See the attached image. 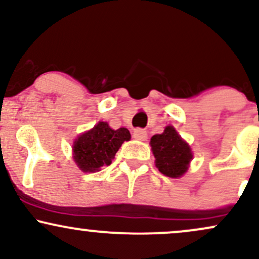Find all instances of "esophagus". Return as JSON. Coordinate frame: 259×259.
I'll return each instance as SVG.
<instances>
[{"label": "esophagus", "instance_id": "obj_1", "mask_svg": "<svg viewBox=\"0 0 259 259\" xmlns=\"http://www.w3.org/2000/svg\"><path fill=\"white\" fill-rule=\"evenodd\" d=\"M134 138L136 140H141V141H145L147 139V132L144 129H135L134 130Z\"/></svg>", "mask_w": 259, "mask_h": 259}]
</instances>
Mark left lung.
Here are the masks:
<instances>
[{
    "label": "left lung",
    "mask_w": 259,
    "mask_h": 259,
    "mask_svg": "<svg viewBox=\"0 0 259 259\" xmlns=\"http://www.w3.org/2000/svg\"><path fill=\"white\" fill-rule=\"evenodd\" d=\"M150 145L160 173L169 178H180L186 173L192 159L191 148L173 126H165L162 134L153 135Z\"/></svg>",
    "instance_id": "1"
}]
</instances>
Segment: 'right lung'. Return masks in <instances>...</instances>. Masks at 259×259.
Wrapping results in <instances>:
<instances>
[{"instance_id":"obj_1","label":"right lung","mask_w":259,"mask_h":259,"mask_svg":"<svg viewBox=\"0 0 259 259\" xmlns=\"http://www.w3.org/2000/svg\"><path fill=\"white\" fill-rule=\"evenodd\" d=\"M132 135L126 127L114 130L106 121H99L91 130L79 135L73 142V158L85 173H94L109 165L124 141Z\"/></svg>"}]
</instances>
